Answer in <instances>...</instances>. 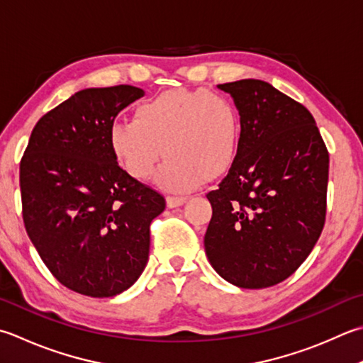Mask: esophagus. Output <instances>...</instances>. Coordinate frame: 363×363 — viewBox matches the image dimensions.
Here are the masks:
<instances>
[{
    "label": "esophagus",
    "instance_id": "esophagus-1",
    "mask_svg": "<svg viewBox=\"0 0 363 363\" xmlns=\"http://www.w3.org/2000/svg\"><path fill=\"white\" fill-rule=\"evenodd\" d=\"M187 198L186 196H167V206L168 208H177V206H181L186 203Z\"/></svg>",
    "mask_w": 363,
    "mask_h": 363
}]
</instances>
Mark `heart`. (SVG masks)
<instances>
[{
	"label": "heart",
	"mask_w": 363,
	"mask_h": 363,
	"mask_svg": "<svg viewBox=\"0 0 363 363\" xmlns=\"http://www.w3.org/2000/svg\"><path fill=\"white\" fill-rule=\"evenodd\" d=\"M242 143V118L228 96L209 89H172L140 104L133 121L108 129L110 151L137 181L157 174L162 189L189 191L228 173Z\"/></svg>",
	"instance_id": "heart-1"
}]
</instances>
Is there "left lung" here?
Returning a JSON list of instances; mask_svg holds the SVG:
<instances>
[{
    "mask_svg": "<svg viewBox=\"0 0 363 363\" xmlns=\"http://www.w3.org/2000/svg\"><path fill=\"white\" fill-rule=\"evenodd\" d=\"M242 118L239 157L217 190L204 248L216 272L239 288L274 286L318 242L328 209L329 152L315 118L262 80L218 84Z\"/></svg>",
    "mask_w": 363,
    "mask_h": 363,
    "instance_id": "8db88e82",
    "label": "left lung"
}]
</instances>
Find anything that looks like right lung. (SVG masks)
Here are the masks:
<instances>
[{
  "label": "right lung",
  "mask_w": 363,
  "mask_h": 363,
  "mask_svg": "<svg viewBox=\"0 0 363 363\" xmlns=\"http://www.w3.org/2000/svg\"><path fill=\"white\" fill-rule=\"evenodd\" d=\"M130 84L78 91L34 125L20 162L28 236L61 285L113 297L138 280L165 198L118 165L108 129L143 97Z\"/></svg>",
  "instance_id": "1"
}]
</instances>
